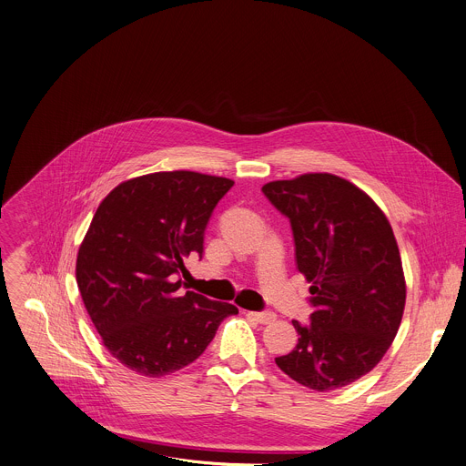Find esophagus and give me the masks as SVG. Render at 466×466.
<instances>
[{
  "instance_id": "esophagus-1",
  "label": "esophagus",
  "mask_w": 466,
  "mask_h": 466,
  "mask_svg": "<svg viewBox=\"0 0 466 466\" xmlns=\"http://www.w3.org/2000/svg\"><path fill=\"white\" fill-rule=\"evenodd\" d=\"M247 315L250 319L258 320L259 324H271L277 320V313H273V311H248Z\"/></svg>"
}]
</instances>
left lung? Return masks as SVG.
Returning a JSON list of instances; mask_svg holds the SVG:
<instances>
[{"label":"left lung","instance_id":"obj_1","mask_svg":"<svg viewBox=\"0 0 466 466\" xmlns=\"http://www.w3.org/2000/svg\"><path fill=\"white\" fill-rule=\"evenodd\" d=\"M261 191L291 221L313 306L309 324L293 320L297 347L275 361L308 389L345 387L381 361L402 322L406 279L390 223L363 189L331 173Z\"/></svg>","mask_w":466,"mask_h":466}]
</instances>
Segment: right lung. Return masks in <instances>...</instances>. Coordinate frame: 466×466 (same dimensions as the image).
I'll use <instances>...</instances> for the list:
<instances>
[{"mask_svg":"<svg viewBox=\"0 0 466 466\" xmlns=\"http://www.w3.org/2000/svg\"><path fill=\"white\" fill-rule=\"evenodd\" d=\"M225 177L158 171L117 184L79 247L76 279L106 350L137 374L160 378L201 356L228 302L180 293L184 258L203 254L205 228Z\"/></svg>","mask_w":466,"mask_h":466,"instance_id":"add662e5","label":"right lung"}]
</instances>
